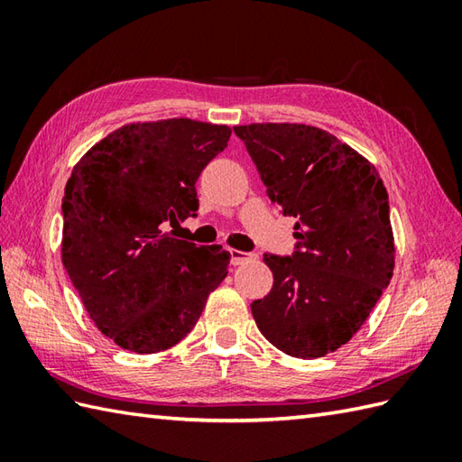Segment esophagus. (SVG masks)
Here are the masks:
<instances>
[{"label": "esophagus", "mask_w": 462, "mask_h": 462, "mask_svg": "<svg viewBox=\"0 0 462 462\" xmlns=\"http://www.w3.org/2000/svg\"><path fill=\"white\" fill-rule=\"evenodd\" d=\"M248 258H252V254L240 252V250H230V263H232V266H238V263L246 262Z\"/></svg>", "instance_id": "1"}]
</instances>
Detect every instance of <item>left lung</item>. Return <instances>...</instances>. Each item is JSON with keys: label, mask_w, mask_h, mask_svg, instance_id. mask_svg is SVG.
<instances>
[{"label": "left lung", "mask_w": 462, "mask_h": 462, "mask_svg": "<svg viewBox=\"0 0 462 462\" xmlns=\"http://www.w3.org/2000/svg\"><path fill=\"white\" fill-rule=\"evenodd\" d=\"M234 133L270 200L296 218L291 256L263 254L273 286L252 301V316L288 356H328L365 323L393 276L385 186L375 166L316 126L244 125Z\"/></svg>", "instance_id": "left-lung-1"}]
</instances>
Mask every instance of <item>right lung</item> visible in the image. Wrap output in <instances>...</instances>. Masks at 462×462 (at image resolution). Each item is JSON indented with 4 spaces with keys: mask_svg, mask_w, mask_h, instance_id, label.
<instances>
[{
    "mask_svg": "<svg viewBox=\"0 0 462 462\" xmlns=\"http://www.w3.org/2000/svg\"><path fill=\"white\" fill-rule=\"evenodd\" d=\"M230 134L226 125L190 119L126 125L67 180L63 266L95 326L119 347L176 346L228 273L222 246L200 248L164 228L194 218L196 180Z\"/></svg>",
    "mask_w": 462,
    "mask_h": 462,
    "instance_id": "obj_1",
    "label": "right lung"
}]
</instances>
